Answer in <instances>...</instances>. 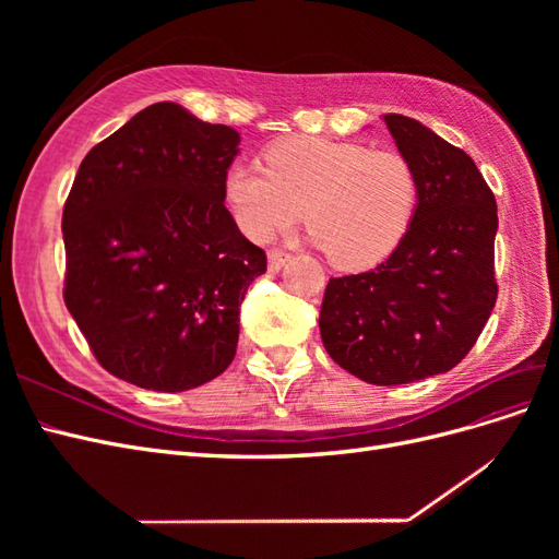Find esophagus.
Returning a JSON list of instances; mask_svg holds the SVG:
<instances>
[{"label":"esophagus","mask_w":559,"mask_h":559,"mask_svg":"<svg viewBox=\"0 0 559 559\" xmlns=\"http://www.w3.org/2000/svg\"><path fill=\"white\" fill-rule=\"evenodd\" d=\"M289 253L286 251H280V249H273V251H267V267L273 270V273H277L280 267H284L286 263H289Z\"/></svg>","instance_id":"1"}]
</instances>
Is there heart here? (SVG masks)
Returning a JSON list of instances; mask_svg holds the SVG:
<instances>
[{"mask_svg": "<svg viewBox=\"0 0 559 559\" xmlns=\"http://www.w3.org/2000/svg\"><path fill=\"white\" fill-rule=\"evenodd\" d=\"M226 205L253 242L273 240L302 218L337 270L376 267L408 233L419 200L413 163L399 151L321 138L270 144L261 165H233Z\"/></svg>", "mask_w": 559, "mask_h": 559, "instance_id": "obj_1", "label": "heart"}]
</instances>
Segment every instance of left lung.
<instances>
[{
  "label": "left lung",
  "instance_id": "obj_1",
  "mask_svg": "<svg viewBox=\"0 0 559 559\" xmlns=\"http://www.w3.org/2000/svg\"><path fill=\"white\" fill-rule=\"evenodd\" d=\"M419 200L396 251L376 270L331 277L319 331L331 359L368 384L448 373L497 302V200L462 148L415 118L384 114Z\"/></svg>",
  "mask_w": 559,
  "mask_h": 559
}]
</instances>
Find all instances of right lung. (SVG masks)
<instances>
[{"instance_id": "1", "label": "right lung", "mask_w": 559, "mask_h": 559, "mask_svg": "<svg viewBox=\"0 0 559 559\" xmlns=\"http://www.w3.org/2000/svg\"><path fill=\"white\" fill-rule=\"evenodd\" d=\"M240 132L175 103L134 114L79 165L62 212L64 306L111 376L186 392L222 376L265 251L224 205Z\"/></svg>"}]
</instances>
